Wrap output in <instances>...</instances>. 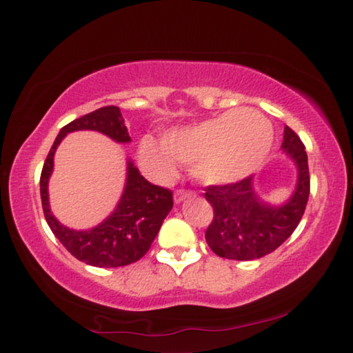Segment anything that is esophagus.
<instances>
[{
    "mask_svg": "<svg viewBox=\"0 0 353 353\" xmlns=\"http://www.w3.org/2000/svg\"><path fill=\"white\" fill-rule=\"evenodd\" d=\"M192 194L193 193L185 192V190H176V193H174V204H181L182 201H185L187 198L192 196Z\"/></svg>",
    "mask_w": 353,
    "mask_h": 353,
    "instance_id": "obj_1",
    "label": "esophagus"
}]
</instances>
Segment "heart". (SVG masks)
<instances>
[{"label":"heart","mask_w":353,"mask_h":353,"mask_svg":"<svg viewBox=\"0 0 353 353\" xmlns=\"http://www.w3.org/2000/svg\"><path fill=\"white\" fill-rule=\"evenodd\" d=\"M273 130L264 116L250 108L218 114L198 124L165 132L161 143L150 135L138 143V160L155 181L176 176L177 163L192 165L205 187L239 182L253 174L270 152Z\"/></svg>","instance_id":"obj_1"}]
</instances>
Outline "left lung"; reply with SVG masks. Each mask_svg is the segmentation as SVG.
Wrapping results in <instances>:
<instances>
[{
    "mask_svg": "<svg viewBox=\"0 0 353 353\" xmlns=\"http://www.w3.org/2000/svg\"><path fill=\"white\" fill-rule=\"evenodd\" d=\"M281 149L297 168L295 188L284 203L262 199L253 176L229 185L207 187L205 199L214 207V221L207 228L205 240L215 254L234 261L259 259L286 242L299 226L310 198V171L303 143L288 125Z\"/></svg>",
    "mask_w": 353,
    "mask_h": 353,
    "instance_id": "8db88e82",
    "label": "left lung"
}]
</instances>
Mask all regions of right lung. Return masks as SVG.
Returning <instances> with one entry per match:
<instances>
[{
  "label": "right lung",
  "mask_w": 353,
  "mask_h": 353,
  "mask_svg": "<svg viewBox=\"0 0 353 353\" xmlns=\"http://www.w3.org/2000/svg\"><path fill=\"white\" fill-rule=\"evenodd\" d=\"M80 130L99 132L119 144L132 141L124 117L117 106H103L61 128L41 174L43 215L56 239L78 261L86 262L88 265L106 268L128 265L148 253L160 231L161 223L172 209V193L148 182L127 157L124 190L114 210L102 223L89 229L77 231L63 225L50 209L48 182L53 174L56 149L65 135Z\"/></svg>",
  "instance_id": "right-lung-1"
}]
</instances>
